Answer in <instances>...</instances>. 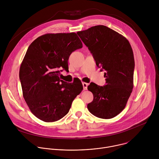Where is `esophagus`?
<instances>
[{
  "label": "esophagus",
  "instance_id": "1",
  "mask_svg": "<svg viewBox=\"0 0 159 159\" xmlns=\"http://www.w3.org/2000/svg\"><path fill=\"white\" fill-rule=\"evenodd\" d=\"M82 85H83V87H84V90H87V85L88 84L85 83V82H82Z\"/></svg>",
  "mask_w": 159,
  "mask_h": 159
}]
</instances>
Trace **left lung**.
I'll list each match as a JSON object with an SVG mask.
<instances>
[{"label":"left lung","mask_w":159,"mask_h":159,"mask_svg":"<svg viewBox=\"0 0 159 159\" xmlns=\"http://www.w3.org/2000/svg\"><path fill=\"white\" fill-rule=\"evenodd\" d=\"M77 33L93 54L96 65L106 71V85L92 82L87 87L94 96L87 108L98 118H114L125 107L133 88L134 60L131 45L125 36L103 25Z\"/></svg>","instance_id":"1"}]
</instances>
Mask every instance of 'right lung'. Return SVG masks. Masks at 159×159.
I'll return each mask as SVG.
<instances>
[{
    "mask_svg": "<svg viewBox=\"0 0 159 159\" xmlns=\"http://www.w3.org/2000/svg\"><path fill=\"white\" fill-rule=\"evenodd\" d=\"M81 48L75 33L45 34L30 45L19 78L25 100L38 119L48 123L61 119L82 92L81 82L69 84L59 77L61 68L69 71L70 54Z\"/></svg>",
    "mask_w": 159,
    "mask_h": 159,
    "instance_id": "1",
    "label": "right lung"
}]
</instances>
